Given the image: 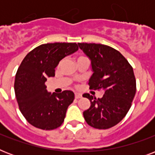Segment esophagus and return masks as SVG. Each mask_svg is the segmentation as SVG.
I'll return each mask as SVG.
<instances>
[{"mask_svg":"<svg viewBox=\"0 0 155 155\" xmlns=\"http://www.w3.org/2000/svg\"><path fill=\"white\" fill-rule=\"evenodd\" d=\"M81 97H82V95L80 94V93H78V92H75V97L76 99H79V98H80Z\"/></svg>","mask_w":155,"mask_h":155,"instance_id":"obj_1","label":"esophagus"}]
</instances>
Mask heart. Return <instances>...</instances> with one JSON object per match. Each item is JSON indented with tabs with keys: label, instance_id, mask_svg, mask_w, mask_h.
Wrapping results in <instances>:
<instances>
[{
	"label": "heart",
	"instance_id": "obj_1",
	"mask_svg": "<svg viewBox=\"0 0 155 155\" xmlns=\"http://www.w3.org/2000/svg\"><path fill=\"white\" fill-rule=\"evenodd\" d=\"M84 56H82V55L79 56V57H78V58H77V60H78V59H80V58H84Z\"/></svg>",
	"mask_w": 155,
	"mask_h": 155
}]
</instances>
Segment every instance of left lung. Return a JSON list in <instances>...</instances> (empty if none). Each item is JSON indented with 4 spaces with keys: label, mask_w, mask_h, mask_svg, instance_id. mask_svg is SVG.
Returning a JSON list of instances; mask_svg holds the SVG:
<instances>
[{
    "label": "left lung",
    "mask_w": 155,
    "mask_h": 155,
    "mask_svg": "<svg viewBox=\"0 0 155 155\" xmlns=\"http://www.w3.org/2000/svg\"><path fill=\"white\" fill-rule=\"evenodd\" d=\"M89 57L93 74L88 82L90 88L103 89L104 94L97 99L84 93L91 102L84 112L86 122L93 128L106 130L120 122L130 110L136 93V80L132 66L120 53L107 45L78 43Z\"/></svg>",
    "instance_id": "left-lung-1"
}]
</instances>
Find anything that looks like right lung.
Listing matches in <instances>:
<instances>
[{
  "label": "right lung",
  "mask_w": 155,
  "mask_h": 155,
  "mask_svg": "<svg viewBox=\"0 0 155 155\" xmlns=\"http://www.w3.org/2000/svg\"><path fill=\"white\" fill-rule=\"evenodd\" d=\"M75 42L40 45L26 54L16 73L14 91L19 109L30 125L44 130L63 124L75 95L71 91L48 93L45 82L65 56L78 50Z\"/></svg>",
  "instance_id": "add662e5"
}]
</instances>
